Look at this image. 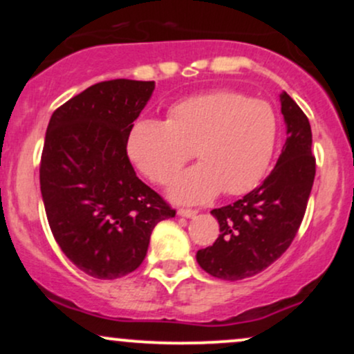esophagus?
I'll return each instance as SVG.
<instances>
[{
	"label": "esophagus",
	"instance_id": "34e87169",
	"mask_svg": "<svg viewBox=\"0 0 354 354\" xmlns=\"http://www.w3.org/2000/svg\"><path fill=\"white\" fill-rule=\"evenodd\" d=\"M178 214H180V216H183V218H194L198 214V211L196 209L181 208V209H178Z\"/></svg>",
	"mask_w": 354,
	"mask_h": 354
}]
</instances>
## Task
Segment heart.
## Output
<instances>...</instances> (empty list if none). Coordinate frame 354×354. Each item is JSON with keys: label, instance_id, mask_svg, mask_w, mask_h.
<instances>
[{"label": "heart", "instance_id": "b5f03b06", "mask_svg": "<svg viewBox=\"0 0 354 354\" xmlns=\"http://www.w3.org/2000/svg\"><path fill=\"white\" fill-rule=\"evenodd\" d=\"M278 120L263 100L234 91L193 96L169 108L168 121L140 120L129 131V160L154 183L171 181L191 156L201 165L181 173L169 186L178 203H205L219 191L253 189L271 163Z\"/></svg>", "mask_w": 354, "mask_h": 354}]
</instances>
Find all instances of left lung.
<instances>
[{"label": "left lung", "mask_w": 354, "mask_h": 354, "mask_svg": "<svg viewBox=\"0 0 354 354\" xmlns=\"http://www.w3.org/2000/svg\"><path fill=\"white\" fill-rule=\"evenodd\" d=\"M279 101L288 136L274 169L241 200L211 211L218 239L198 251L196 261L214 278L238 281L261 273L290 248L303 221L316 173L311 126L286 91Z\"/></svg>", "instance_id": "left-lung-1"}]
</instances>
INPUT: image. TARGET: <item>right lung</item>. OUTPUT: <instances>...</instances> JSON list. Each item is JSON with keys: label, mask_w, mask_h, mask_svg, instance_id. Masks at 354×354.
I'll return each instance as SVG.
<instances>
[{"label": "right lung", "mask_w": 354, "mask_h": 354, "mask_svg": "<svg viewBox=\"0 0 354 354\" xmlns=\"http://www.w3.org/2000/svg\"><path fill=\"white\" fill-rule=\"evenodd\" d=\"M154 81L96 83L53 113L39 185L53 236L83 273L116 279L143 263L154 226L176 211L136 176L126 143Z\"/></svg>", "instance_id": "obj_1"}]
</instances>
